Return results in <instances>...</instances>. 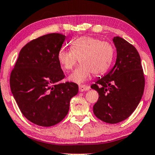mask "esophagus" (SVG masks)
I'll return each instance as SVG.
<instances>
[{
    "label": "esophagus",
    "instance_id": "esophagus-1",
    "mask_svg": "<svg viewBox=\"0 0 155 155\" xmlns=\"http://www.w3.org/2000/svg\"><path fill=\"white\" fill-rule=\"evenodd\" d=\"M89 89H90V87L87 85H79V91L81 92L85 91H88Z\"/></svg>",
    "mask_w": 155,
    "mask_h": 155
}]
</instances>
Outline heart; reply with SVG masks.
I'll return each mask as SVG.
<instances>
[{"mask_svg": "<svg viewBox=\"0 0 155 155\" xmlns=\"http://www.w3.org/2000/svg\"><path fill=\"white\" fill-rule=\"evenodd\" d=\"M70 49H59L57 59L64 70H72L80 59L81 65L70 74L69 80L81 83L90 78L107 72L113 61L114 48L112 43L93 36H81L70 41Z\"/></svg>", "mask_w": 155, "mask_h": 155, "instance_id": "obj_1", "label": "heart"}]
</instances>
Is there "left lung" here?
<instances>
[{
  "label": "left lung",
  "mask_w": 155,
  "mask_h": 155,
  "mask_svg": "<svg viewBox=\"0 0 155 155\" xmlns=\"http://www.w3.org/2000/svg\"><path fill=\"white\" fill-rule=\"evenodd\" d=\"M117 59L112 70L91 88L99 93L94 106L96 117L114 124L125 120L136 110L143 94L145 78L136 48L120 37H114Z\"/></svg>",
  "instance_id": "obj_1"
}]
</instances>
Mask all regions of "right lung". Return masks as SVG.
<instances>
[{
    "label": "right lung",
    "mask_w": 155,
    "mask_h": 155,
    "mask_svg": "<svg viewBox=\"0 0 155 155\" xmlns=\"http://www.w3.org/2000/svg\"><path fill=\"white\" fill-rule=\"evenodd\" d=\"M66 36L51 33L27 43L10 75V87L22 114L34 124L50 127L66 117L70 99L78 93L65 77L57 59Z\"/></svg>",
    "instance_id": "add662e5"
}]
</instances>
